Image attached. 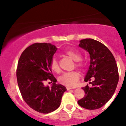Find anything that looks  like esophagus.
<instances>
[{"label":"esophagus","instance_id":"1","mask_svg":"<svg viewBox=\"0 0 126 126\" xmlns=\"http://www.w3.org/2000/svg\"><path fill=\"white\" fill-rule=\"evenodd\" d=\"M66 89H67V90H71V89H72V88H71V87H66Z\"/></svg>","mask_w":126,"mask_h":126}]
</instances>
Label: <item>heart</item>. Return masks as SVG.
<instances>
[{
  "label": "heart",
  "mask_w": 126,
  "mask_h": 126,
  "mask_svg": "<svg viewBox=\"0 0 126 126\" xmlns=\"http://www.w3.org/2000/svg\"><path fill=\"white\" fill-rule=\"evenodd\" d=\"M64 52L66 55L70 57L71 59L77 62V66H82V64L80 62L81 60V55L77 50L74 49H68L64 50ZM50 66L52 71H55V72L58 71L59 66H58V63L57 58H53L52 59L50 63ZM79 77L80 74L76 71L65 72L59 77V82L64 85L72 87L76 85L79 79Z\"/></svg>",
  "instance_id": "heart-1"
}]
</instances>
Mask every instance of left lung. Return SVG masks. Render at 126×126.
<instances>
[{
    "label": "left lung",
    "instance_id": "1",
    "mask_svg": "<svg viewBox=\"0 0 126 126\" xmlns=\"http://www.w3.org/2000/svg\"><path fill=\"white\" fill-rule=\"evenodd\" d=\"M79 46L90 54V64L84 81H90L92 87H83L85 97L78 101L80 106L88 110L100 109L113 95L119 76L115 58L105 45L93 39L80 41ZM94 80L90 82L91 78Z\"/></svg>",
    "mask_w": 126,
    "mask_h": 126
}]
</instances>
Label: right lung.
I'll return each instance as SVG.
<instances>
[{
  "label": "right lung",
  "instance_id": "1",
  "mask_svg": "<svg viewBox=\"0 0 126 126\" xmlns=\"http://www.w3.org/2000/svg\"><path fill=\"white\" fill-rule=\"evenodd\" d=\"M57 48L49 43H35L21 54L17 63L16 77L22 98L29 107L41 113H49L60 107L66 88L57 84L52 74L50 63ZM53 82L50 87L46 81Z\"/></svg>",
  "mask_w": 126,
  "mask_h": 126
}]
</instances>
